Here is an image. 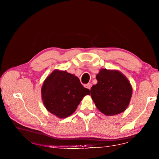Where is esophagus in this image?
I'll list each match as a JSON object with an SVG mask.
<instances>
[{"mask_svg": "<svg viewBox=\"0 0 159 159\" xmlns=\"http://www.w3.org/2000/svg\"><path fill=\"white\" fill-rule=\"evenodd\" d=\"M85 86V88H87L88 89H91V84L88 83V84H86Z\"/></svg>", "mask_w": 159, "mask_h": 159, "instance_id": "obj_1", "label": "esophagus"}]
</instances>
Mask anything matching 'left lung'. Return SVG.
<instances>
[{"mask_svg":"<svg viewBox=\"0 0 159 159\" xmlns=\"http://www.w3.org/2000/svg\"><path fill=\"white\" fill-rule=\"evenodd\" d=\"M98 84L90 89L96 107L106 115L121 113L128 107L132 95L129 80L119 71L102 69L96 76Z\"/></svg>","mask_w":159,"mask_h":159,"instance_id":"left-lung-1","label":"left lung"}]
</instances>
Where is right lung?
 Masks as SVG:
<instances>
[{"instance_id": "right-lung-1", "label": "right lung", "mask_w": 159, "mask_h": 159, "mask_svg": "<svg viewBox=\"0 0 159 159\" xmlns=\"http://www.w3.org/2000/svg\"><path fill=\"white\" fill-rule=\"evenodd\" d=\"M86 95H89V90L84 87L78 77L66 71L54 70L42 88L46 109L59 118L73 113Z\"/></svg>"}]
</instances>
